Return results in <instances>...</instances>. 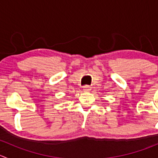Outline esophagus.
<instances>
[{
  "label": "esophagus",
  "mask_w": 158,
  "mask_h": 158,
  "mask_svg": "<svg viewBox=\"0 0 158 158\" xmlns=\"http://www.w3.org/2000/svg\"><path fill=\"white\" fill-rule=\"evenodd\" d=\"M83 90L85 92H89L91 90V87L89 86V85H85V86L83 87Z\"/></svg>",
  "instance_id": "34e87169"
}]
</instances>
